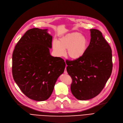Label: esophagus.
Listing matches in <instances>:
<instances>
[{"mask_svg":"<svg viewBox=\"0 0 123 123\" xmlns=\"http://www.w3.org/2000/svg\"><path fill=\"white\" fill-rule=\"evenodd\" d=\"M67 67V65H66V67ZM64 73L65 74H67V70H66V68H65V71H64Z\"/></svg>","mask_w":123,"mask_h":123,"instance_id":"esophagus-1","label":"esophagus"}]
</instances>
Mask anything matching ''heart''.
<instances>
[{"instance_id":"obj_1","label":"heart","mask_w":123,"mask_h":123,"mask_svg":"<svg viewBox=\"0 0 123 123\" xmlns=\"http://www.w3.org/2000/svg\"><path fill=\"white\" fill-rule=\"evenodd\" d=\"M88 44V40L85 36L78 32H72L62 36L58 41L54 40L52 47L57 56L64 55V49H67L66 56L72 60H77L84 54Z\"/></svg>"}]
</instances>
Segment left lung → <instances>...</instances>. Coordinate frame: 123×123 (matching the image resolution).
<instances>
[{
  "label": "left lung",
  "mask_w": 123,
  "mask_h": 123,
  "mask_svg": "<svg viewBox=\"0 0 123 123\" xmlns=\"http://www.w3.org/2000/svg\"><path fill=\"white\" fill-rule=\"evenodd\" d=\"M90 31V44L80 58L66 61L68 74L71 77V91L79 100L97 96L110 77L113 67L112 50L101 32Z\"/></svg>",
  "instance_id": "left-lung-1"
}]
</instances>
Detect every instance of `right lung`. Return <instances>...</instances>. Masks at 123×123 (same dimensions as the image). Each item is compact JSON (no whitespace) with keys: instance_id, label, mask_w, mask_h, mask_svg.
<instances>
[{"instance_id":"add662e5","label":"right lung","mask_w":123,"mask_h":123,"mask_svg":"<svg viewBox=\"0 0 123 123\" xmlns=\"http://www.w3.org/2000/svg\"><path fill=\"white\" fill-rule=\"evenodd\" d=\"M47 29L37 28L26 32L12 54V75L16 84L29 98L47 100L66 64L50 53L52 36Z\"/></svg>"}]
</instances>
